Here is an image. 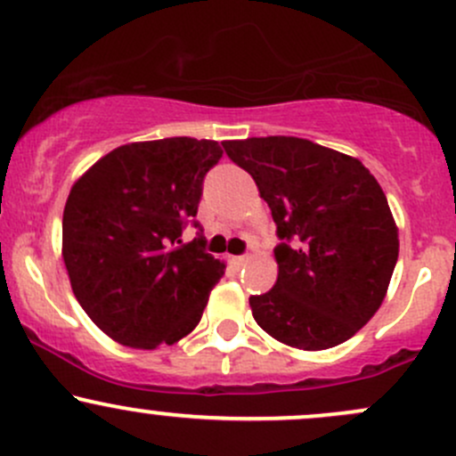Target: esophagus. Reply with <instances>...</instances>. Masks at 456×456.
Returning a JSON list of instances; mask_svg holds the SVG:
<instances>
[{"instance_id": "34e87169", "label": "esophagus", "mask_w": 456, "mask_h": 456, "mask_svg": "<svg viewBox=\"0 0 456 456\" xmlns=\"http://www.w3.org/2000/svg\"><path fill=\"white\" fill-rule=\"evenodd\" d=\"M248 263H249V254H243V256H232V265L243 267V265H248Z\"/></svg>"}]
</instances>
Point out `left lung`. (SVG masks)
<instances>
[{
  "label": "left lung",
  "instance_id": "8db88e82",
  "mask_svg": "<svg viewBox=\"0 0 456 456\" xmlns=\"http://www.w3.org/2000/svg\"><path fill=\"white\" fill-rule=\"evenodd\" d=\"M272 208L278 281L249 297L256 324L300 350L350 339L385 300L398 261V226L359 159L297 136L224 141Z\"/></svg>",
  "mask_w": 456,
  "mask_h": 456
}]
</instances>
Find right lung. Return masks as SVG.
<instances>
[{"instance_id": "add662e5", "label": "right lung", "mask_w": 456, "mask_h": 456, "mask_svg": "<svg viewBox=\"0 0 456 456\" xmlns=\"http://www.w3.org/2000/svg\"><path fill=\"white\" fill-rule=\"evenodd\" d=\"M217 141H141L109 151L77 178L62 213V258L73 296L119 344L154 350L187 337L224 276L195 228L204 175L222 159Z\"/></svg>"}]
</instances>
